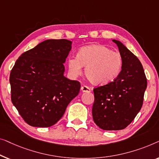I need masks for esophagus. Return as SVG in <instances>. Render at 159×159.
<instances>
[{
	"instance_id": "esophagus-1",
	"label": "esophagus",
	"mask_w": 159,
	"mask_h": 159,
	"mask_svg": "<svg viewBox=\"0 0 159 159\" xmlns=\"http://www.w3.org/2000/svg\"><path fill=\"white\" fill-rule=\"evenodd\" d=\"M80 89H81V91H83V92H91V89L89 88V87H88V86H81Z\"/></svg>"
}]
</instances>
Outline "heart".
Returning <instances> with one entry per match:
<instances>
[{"mask_svg":"<svg viewBox=\"0 0 159 159\" xmlns=\"http://www.w3.org/2000/svg\"><path fill=\"white\" fill-rule=\"evenodd\" d=\"M122 60L120 53L103 44L83 47L76 57L68 59V71L71 76L77 77L85 66V75L96 85H105L113 81L119 75Z\"/></svg>","mask_w":159,"mask_h":159,"instance_id":"obj_1","label":"heart"}]
</instances>
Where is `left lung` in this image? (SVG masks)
Returning <instances> with one entry per match:
<instances>
[{
    "instance_id": "obj_1",
    "label": "left lung",
    "mask_w": 159,
    "mask_h": 159,
    "mask_svg": "<svg viewBox=\"0 0 159 159\" xmlns=\"http://www.w3.org/2000/svg\"><path fill=\"white\" fill-rule=\"evenodd\" d=\"M112 41L122 57V70L114 81L93 89V120L104 130H119L131 123L141 109L147 87L138 58L121 42Z\"/></svg>"
}]
</instances>
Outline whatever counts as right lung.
<instances>
[{
	"label": "right lung",
	"mask_w": 159,
	"mask_h": 159,
	"mask_svg": "<svg viewBox=\"0 0 159 159\" xmlns=\"http://www.w3.org/2000/svg\"><path fill=\"white\" fill-rule=\"evenodd\" d=\"M72 42L47 39L19 57L10 74L11 101L24 121L48 127L63 116L80 84L64 76Z\"/></svg>",
	"instance_id": "1"
}]
</instances>
